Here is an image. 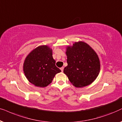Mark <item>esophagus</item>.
I'll return each instance as SVG.
<instances>
[{"label": "esophagus", "instance_id": "1", "mask_svg": "<svg viewBox=\"0 0 122 122\" xmlns=\"http://www.w3.org/2000/svg\"><path fill=\"white\" fill-rule=\"evenodd\" d=\"M64 67H62L60 68V70H61V71H62V72H63V71H64Z\"/></svg>", "mask_w": 122, "mask_h": 122}]
</instances>
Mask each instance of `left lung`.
<instances>
[{"label": "left lung", "instance_id": "obj_1", "mask_svg": "<svg viewBox=\"0 0 122 122\" xmlns=\"http://www.w3.org/2000/svg\"><path fill=\"white\" fill-rule=\"evenodd\" d=\"M67 66L64 74L75 87L90 85L97 79L100 71V61L97 53L84 42H75L66 48Z\"/></svg>", "mask_w": 122, "mask_h": 122}]
</instances>
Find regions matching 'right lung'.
<instances>
[{"label": "right lung", "instance_id": "add662e5", "mask_svg": "<svg viewBox=\"0 0 122 122\" xmlns=\"http://www.w3.org/2000/svg\"><path fill=\"white\" fill-rule=\"evenodd\" d=\"M55 64L51 48L46 45L38 46L25 58L24 73L30 83L38 87H46L51 83L55 75L61 72Z\"/></svg>", "mask_w": 122, "mask_h": 122}]
</instances>
